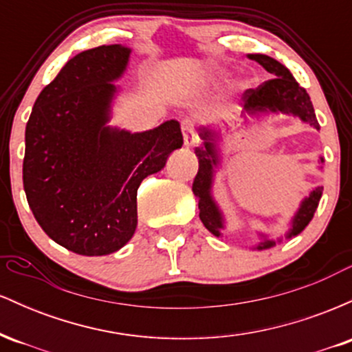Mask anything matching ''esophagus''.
I'll use <instances>...</instances> for the list:
<instances>
[{
	"label": "esophagus",
	"mask_w": 352,
	"mask_h": 352,
	"mask_svg": "<svg viewBox=\"0 0 352 352\" xmlns=\"http://www.w3.org/2000/svg\"><path fill=\"white\" fill-rule=\"evenodd\" d=\"M182 134H184V142L187 147H192V145H195L197 142H199V135H197L195 124H193L190 119H185L184 122H182Z\"/></svg>",
	"instance_id": "esophagus-1"
}]
</instances>
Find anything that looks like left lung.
Returning a JSON list of instances; mask_svg holds the SVG:
<instances>
[{
	"label": "left lung",
	"instance_id": "left-lung-1",
	"mask_svg": "<svg viewBox=\"0 0 352 352\" xmlns=\"http://www.w3.org/2000/svg\"><path fill=\"white\" fill-rule=\"evenodd\" d=\"M252 60H256L260 66H263L273 79L258 86L256 89H248L243 92V106L245 114L261 116V114H288L301 119L302 122L313 125L319 131V124L314 114V107L305 87H301L293 78L288 67L283 66L276 59L270 58L266 54H248ZM200 137L204 144L195 147V155L199 157V172L193 180L192 190L199 199L200 220L205 228L215 236H221V230H225V218L221 210L218 208L215 199L212 195V185L215 170L220 167V148L218 142L221 139V132L212 127H200ZM322 164V159H321ZM322 195V187H316L313 192L301 201L300 208L292 218V227H289L286 238L300 235L308 227L311 218L314 217L319 200ZM261 241L254 248L266 250L276 245V241L260 233ZM281 241V240H278Z\"/></svg>",
	"mask_w": 352,
	"mask_h": 352
}]
</instances>
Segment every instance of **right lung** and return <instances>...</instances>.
Listing matches in <instances>:
<instances>
[{"instance_id":"add662e5","label":"right lung","mask_w":352,"mask_h":352,"mask_svg":"<svg viewBox=\"0 0 352 352\" xmlns=\"http://www.w3.org/2000/svg\"><path fill=\"white\" fill-rule=\"evenodd\" d=\"M131 47L79 52L36 99L26 124L23 184L46 235L86 256L114 253L137 228V188L182 147L180 124L145 132L109 125Z\"/></svg>"}]
</instances>
